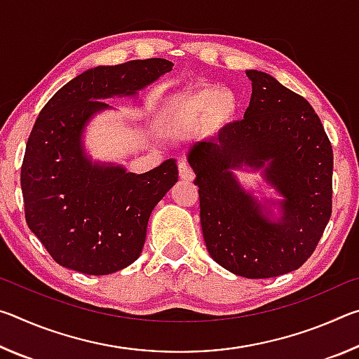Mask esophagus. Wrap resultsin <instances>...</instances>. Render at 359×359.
<instances>
[{
  "label": "esophagus",
  "mask_w": 359,
  "mask_h": 359,
  "mask_svg": "<svg viewBox=\"0 0 359 359\" xmlns=\"http://www.w3.org/2000/svg\"><path fill=\"white\" fill-rule=\"evenodd\" d=\"M177 168H179V175H180V179L182 180H187V182H191L193 179H194V171H193V168L188 165L187 161H179V165H177Z\"/></svg>",
  "instance_id": "34e87169"
}]
</instances>
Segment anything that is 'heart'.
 <instances>
[{
	"label": "heart",
	"mask_w": 359,
	"mask_h": 359,
	"mask_svg": "<svg viewBox=\"0 0 359 359\" xmlns=\"http://www.w3.org/2000/svg\"><path fill=\"white\" fill-rule=\"evenodd\" d=\"M236 98L231 92H220L215 87H201L180 95L172 104V117L177 120H194L205 115L214 128L223 126L234 117Z\"/></svg>",
	"instance_id": "1"
}]
</instances>
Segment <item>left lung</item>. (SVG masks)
Wrapping results in <instances>:
<instances>
[{"mask_svg": "<svg viewBox=\"0 0 359 359\" xmlns=\"http://www.w3.org/2000/svg\"><path fill=\"white\" fill-rule=\"evenodd\" d=\"M252 98L244 118L188 150L199 217L212 259L236 276L269 278L301 267L332 212V145L306 98L261 71H247ZM285 196L284 218L269 224L230 169L259 168Z\"/></svg>", "mask_w": 359, "mask_h": 359, "instance_id": "left-lung-1", "label": "left lung"}]
</instances>
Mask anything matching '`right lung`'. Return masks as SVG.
<instances>
[{
    "mask_svg": "<svg viewBox=\"0 0 359 359\" xmlns=\"http://www.w3.org/2000/svg\"><path fill=\"white\" fill-rule=\"evenodd\" d=\"M172 69L165 58L85 71L42 107L29 133L20 185L25 220L58 264L88 276L123 269L142 253L156 203L177 182L174 160L145 174L92 165L81 135L102 98L135 95Z\"/></svg>",
    "mask_w": 359,
    "mask_h": 359,
    "instance_id": "add662e5",
    "label": "right lung"
}]
</instances>
